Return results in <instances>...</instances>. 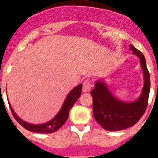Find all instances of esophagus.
Masks as SVG:
<instances>
[{
	"label": "esophagus",
	"mask_w": 158,
	"mask_h": 158,
	"mask_svg": "<svg viewBox=\"0 0 158 158\" xmlns=\"http://www.w3.org/2000/svg\"><path fill=\"white\" fill-rule=\"evenodd\" d=\"M93 88V84L90 81L85 80L83 82V87H82V90H83L84 93H87L91 90V89Z\"/></svg>",
	"instance_id": "esophagus-1"
}]
</instances>
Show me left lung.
<instances>
[{
  "instance_id": "1",
  "label": "left lung",
  "mask_w": 158,
  "mask_h": 158,
  "mask_svg": "<svg viewBox=\"0 0 158 158\" xmlns=\"http://www.w3.org/2000/svg\"><path fill=\"white\" fill-rule=\"evenodd\" d=\"M129 47L133 54L139 57L143 71L144 85L139 99L133 102H124L118 100L111 93L105 81L100 80L95 82L94 89L91 92L95 119L107 131H123L134 126L142 118L147 107L150 79L146 59L143 54L131 44Z\"/></svg>"
}]
</instances>
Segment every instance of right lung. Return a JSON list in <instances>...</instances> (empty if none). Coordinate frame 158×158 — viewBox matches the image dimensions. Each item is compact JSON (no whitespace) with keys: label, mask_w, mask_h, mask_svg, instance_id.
Returning a JSON list of instances; mask_svg holds the SVG:
<instances>
[{"label":"right lung","mask_w":158,"mask_h":158,"mask_svg":"<svg viewBox=\"0 0 158 158\" xmlns=\"http://www.w3.org/2000/svg\"><path fill=\"white\" fill-rule=\"evenodd\" d=\"M81 84L73 88L69 92V94L67 95L66 98H65V101H64L63 104H62V107H61L60 111L58 112V114L51 120L48 121V122L45 123L31 124L25 122V121L22 120L21 118L17 116V115L12 109V107H11L10 104H9V107H10L11 111H12V115L15 118V119L26 130L29 131H32V132H35V133H53V132H55V131H58L65 123V121L67 120V118L69 117V110L72 108L73 104L76 103L78 98L80 97L81 94Z\"/></svg>","instance_id":"right-lung-1"}]
</instances>
